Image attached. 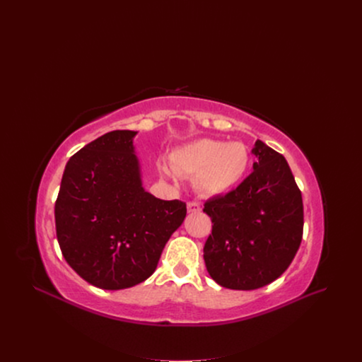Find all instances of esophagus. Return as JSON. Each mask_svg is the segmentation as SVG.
I'll return each mask as SVG.
<instances>
[{
	"label": "esophagus",
	"mask_w": 362,
	"mask_h": 362,
	"mask_svg": "<svg viewBox=\"0 0 362 362\" xmlns=\"http://www.w3.org/2000/svg\"><path fill=\"white\" fill-rule=\"evenodd\" d=\"M200 211H202V208H200L199 203H194V202L187 203V212L189 214H196V212H200Z\"/></svg>",
	"instance_id": "obj_1"
}]
</instances>
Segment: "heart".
<instances>
[{
  "mask_svg": "<svg viewBox=\"0 0 362 362\" xmlns=\"http://www.w3.org/2000/svg\"><path fill=\"white\" fill-rule=\"evenodd\" d=\"M249 150L240 141L200 139L172 153V168L159 163V172L173 180L194 176V189L204 197H219L236 189L249 168Z\"/></svg>",
  "mask_w": 362,
  "mask_h": 362,
  "instance_id": "obj_1",
  "label": "heart"
}]
</instances>
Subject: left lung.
Listing matches in <instances>:
<instances>
[{
  "label": "left lung",
  "mask_w": 362,
  "mask_h": 362,
  "mask_svg": "<svg viewBox=\"0 0 362 362\" xmlns=\"http://www.w3.org/2000/svg\"><path fill=\"white\" fill-rule=\"evenodd\" d=\"M253 172L232 192L212 197L203 212L212 235L203 247L206 269L223 288L252 291L278 279L302 240L303 204L282 154L256 140Z\"/></svg>",
  "instance_id": "1"
}]
</instances>
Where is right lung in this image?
Here are the masks:
<instances>
[{"instance_id": "right-lung-1", "label": "right lung", "mask_w": 362, "mask_h": 362, "mask_svg": "<svg viewBox=\"0 0 362 362\" xmlns=\"http://www.w3.org/2000/svg\"><path fill=\"white\" fill-rule=\"evenodd\" d=\"M136 134L115 130L78 150L66 165L56 202L64 259L101 289H126L146 281L186 218V203L144 190Z\"/></svg>"}]
</instances>
